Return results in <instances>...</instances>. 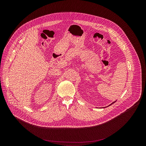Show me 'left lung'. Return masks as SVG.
<instances>
[{"instance_id": "1", "label": "left lung", "mask_w": 146, "mask_h": 146, "mask_svg": "<svg viewBox=\"0 0 146 146\" xmlns=\"http://www.w3.org/2000/svg\"><path fill=\"white\" fill-rule=\"evenodd\" d=\"M115 102H116V100H115V102H113V103H111V104H110V105H109V106H108V107H109V106H111V105H113V103H115ZM105 108H107V107H105Z\"/></svg>"}]
</instances>
